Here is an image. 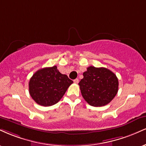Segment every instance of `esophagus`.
<instances>
[{
    "instance_id": "obj_1",
    "label": "esophagus",
    "mask_w": 146,
    "mask_h": 146,
    "mask_svg": "<svg viewBox=\"0 0 146 146\" xmlns=\"http://www.w3.org/2000/svg\"><path fill=\"white\" fill-rule=\"evenodd\" d=\"M73 82H74V83H75V84H78L79 83V80H78V79H75V80H74Z\"/></svg>"
}]
</instances>
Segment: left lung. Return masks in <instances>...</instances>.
<instances>
[{
	"mask_svg": "<svg viewBox=\"0 0 146 146\" xmlns=\"http://www.w3.org/2000/svg\"><path fill=\"white\" fill-rule=\"evenodd\" d=\"M84 78L79 83L85 101L93 107L108 105L118 91V80L113 72L104 67L90 66L84 72Z\"/></svg>",
	"mask_w": 146,
	"mask_h": 146,
	"instance_id": "obj_1",
	"label": "left lung"
}]
</instances>
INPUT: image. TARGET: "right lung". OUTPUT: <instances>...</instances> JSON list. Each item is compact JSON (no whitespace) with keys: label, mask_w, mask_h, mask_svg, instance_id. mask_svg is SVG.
<instances>
[{"label":"right lung","mask_w":146,"mask_h":146,"mask_svg":"<svg viewBox=\"0 0 146 146\" xmlns=\"http://www.w3.org/2000/svg\"><path fill=\"white\" fill-rule=\"evenodd\" d=\"M66 75L62 74L57 66L41 68L35 72L29 82V93L36 103L44 107L57 103L73 84Z\"/></svg>","instance_id":"right-lung-1"}]
</instances>
